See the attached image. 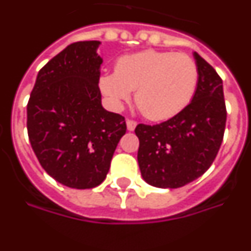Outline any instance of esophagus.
<instances>
[{
    "label": "esophagus",
    "mask_w": 251,
    "mask_h": 251,
    "mask_svg": "<svg viewBox=\"0 0 251 251\" xmlns=\"http://www.w3.org/2000/svg\"><path fill=\"white\" fill-rule=\"evenodd\" d=\"M137 127V122L132 121V119H128L127 121V128L128 130H134V128Z\"/></svg>",
    "instance_id": "1"
}]
</instances>
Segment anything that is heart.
Masks as SVG:
<instances>
[{"instance_id": "b5f03b06", "label": "heart", "mask_w": 251, "mask_h": 251, "mask_svg": "<svg viewBox=\"0 0 251 251\" xmlns=\"http://www.w3.org/2000/svg\"><path fill=\"white\" fill-rule=\"evenodd\" d=\"M200 72L196 61L175 51L145 50L119 57L114 73L100 77L99 85L114 104L136 90V104L152 121L178 114L196 93Z\"/></svg>"}]
</instances>
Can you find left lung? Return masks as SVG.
Returning <instances> with one entry per match:
<instances>
[{"label":"left lung","instance_id":"obj_1","mask_svg":"<svg viewBox=\"0 0 251 251\" xmlns=\"http://www.w3.org/2000/svg\"><path fill=\"white\" fill-rule=\"evenodd\" d=\"M200 79L192 101L168 121L138 124V165L147 183L178 188L192 182L212 165L223 143L226 105L223 80L200 55L194 54Z\"/></svg>","mask_w":251,"mask_h":251}]
</instances>
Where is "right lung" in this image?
<instances>
[{
	"mask_svg": "<svg viewBox=\"0 0 251 251\" xmlns=\"http://www.w3.org/2000/svg\"><path fill=\"white\" fill-rule=\"evenodd\" d=\"M99 41L70 44L40 69L27 103V133L40 165L57 182L93 188L105 179L123 115L101 106Z\"/></svg>",
	"mask_w": 251,
	"mask_h": 251,
	"instance_id": "add662e5",
	"label": "right lung"
}]
</instances>
